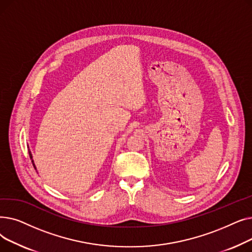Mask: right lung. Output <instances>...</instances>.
<instances>
[{
  "label": "right lung",
  "instance_id": "add662e5",
  "mask_svg": "<svg viewBox=\"0 0 252 252\" xmlns=\"http://www.w3.org/2000/svg\"><path fill=\"white\" fill-rule=\"evenodd\" d=\"M29 153H30V157H31V159H32V164H33V160H32V156L31 151H29ZM33 166H34V164H33Z\"/></svg>",
  "mask_w": 252,
  "mask_h": 252
}]
</instances>
